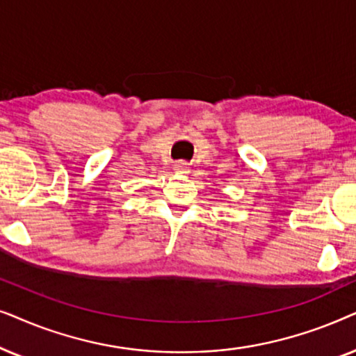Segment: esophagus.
Returning <instances> with one entry per match:
<instances>
[{"instance_id": "obj_1", "label": "esophagus", "mask_w": 356, "mask_h": 356, "mask_svg": "<svg viewBox=\"0 0 356 356\" xmlns=\"http://www.w3.org/2000/svg\"><path fill=\"white\" fill-rule=\"evenodd\" d=\"M174 170L179 174H186L188 172V165L187 163H184V161H179V163L174 164Z\"/></svg>"}]
</instances>
